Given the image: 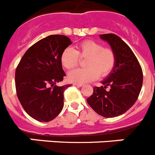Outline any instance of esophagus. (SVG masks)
<instances>
[{"instance_id":"obj_1","label":"esophagus","mask_w":155,"mask_h":155,"mask_svg":"<svg viewBox=\"0 0 155 155\" xmlns=\"http://www.w3.org/2000/svg\"><path fill=\"white\" fill-rule=\"evenodd\" d=\"M73 85H75V86H76V87H82V86L83 85V83H73Z\"/></svg>"}]
</instances>
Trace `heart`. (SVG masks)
Wrapping results in <instances>:
<instances>
[{
    "label": "heart",
    "mask_w": 155,
    "mask_h": 155,
    "mask_svg": "<svg viewBox=\"0 0 155 155\" xmlns=\"http://www.w3.org/2000/svg\"><path fill=\"white\" fill-rule=\"evenodd\" d=\"M85 58L87 67L76 68L68 73V79L72 82L85 83L94 81L99 76L105 77L113 70L116 62V56L112 49L104 48L101 43L88 40L77 46V49L67 48L61 54V63L66 69L77 66L79 58Z\"/></svg>",
    "instance_id": "b5f03b06"
}]
</instances>
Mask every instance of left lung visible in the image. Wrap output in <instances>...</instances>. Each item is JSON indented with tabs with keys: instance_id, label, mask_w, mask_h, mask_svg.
<instances>
[{
	"instance_id": "8db88e82",
	"label": "left lung",
	"mask_w": 155,
	"mask_h": 155,
	"mask_svg": "<svg viewBox=\"0 0 155 155\" xmlns=\"http://www.w3.org/2000/svg\"><path fill=\"white\" fill-rule=\"evenodd\" d=\"M106 40L116 56L115 65L101 87H94V92L87 99L94 111L105 118H113L127 111L140 93L143 72L140 64L130 48L117 35H100ZM109 86V91L106 88Z\"/></svg>"
}]
</instances>
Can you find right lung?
I'll return each mask as SVG.
<instances>
[{
  "label": "right lung",
  "instance_id": "right-lung-1",
  "mask_svg": "<svg viewBox=\"0 0 155 155\" xmlns=\"http://www.w3.org/2000/svg\"><path fill=\"white\" fill-rule=\"evenodd\" d=\"M71 43L64 35H50L25 51L15 70L16 94L29 116L50 122L62 110L64 91L70 85L57 86L65 76L61 54Z\"/></svg>",
  "mask_w": 155,
  "mask_h": 155
}]
</instances>
